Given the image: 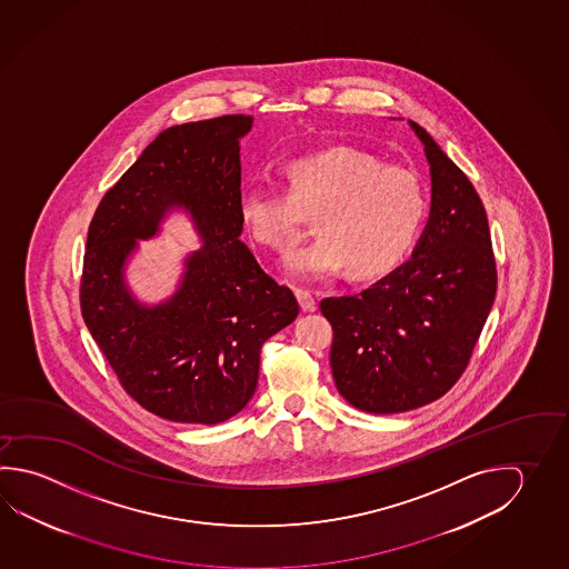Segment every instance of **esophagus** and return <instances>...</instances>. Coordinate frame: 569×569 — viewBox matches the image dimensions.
<instances>
[{
    "mask_svg": "<svg viewBox=\"0 0 569 569\" xmlns=\"http://www.w3.org/2000/svg\"><path fill=\"white\" fill-rule=\"evenodd\" d=\"M295 295L299 299L300 309L305 312H315L317 310V300L310 295L309 290L295 289Z\"/></svg>",
    "mask_w": 569,
    "mask_h": 569,
    "instance_id": "esophagus-1",
    "label": "esophagus"
}]
</instances>
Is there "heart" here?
Wrapping results in <instances>:
<instances>
[{
	"label": "heart",
	"instance_id": "heart-1",
	"mask_svg": "<svg viewBox=\"0 0 569 569\" xmlns=\"http://www.w3.org/2000/svg\"><path fill=\"white\" fill-rule=\"evenodd\" d=\"M289 192L244 184L238 214L262 247L287 250L317 214L321 234L290 250L284 269L300 279H325L349 267L352 277L393 269L413 244L425 217L417 176L385 166L352 146L300 156L284 166Z\"/></svg>",
	"mask_w": 569,
	"mask_h": 569
}]
</instances>
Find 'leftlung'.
Wrapping results in <instances>:
<instances>
[{
    "label": "left lung",
    "mask_w": 569,
    "mask_h": 569,
    "mask_svg": "<svg viewBox=\"0 0 569 569\" xmlns=\"http://www.w3.org/2000/svg\"><path fill=\"white\" fill-rule=\"evenodd\" d=\"M431 172V212L411 259L369 289L321 300L339 393L375 415L443 397L493 307L497 270L486 208L461 168L409 120Z\"/></svg>",
    "instance_id": "1"
}]
</instances>
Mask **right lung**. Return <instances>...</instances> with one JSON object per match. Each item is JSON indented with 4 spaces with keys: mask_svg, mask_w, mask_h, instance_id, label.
<instances>
[{
    "mask_svg": "<svg viewBox=\"0 0 569 569\" xmlns=\"http://www.w3.org/2000/svg\"><path fill=\"white\" fill-rule=\"evenodd\" d=\"M252 116L172 126L103 194L88 230L80 307L126 393L176 423L217 425L240 413L259 382L260 349L297 319L292 290L240 240V138ZM182 207L201 248L176 295L148 308L124 284L137 247Z\"/></svg>",
    "mask_w": 569,
    "mask_h": 569,
    "instance_id": "1",
    "label": "right lung"
}]
</instances>
